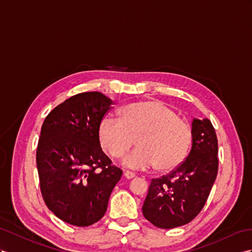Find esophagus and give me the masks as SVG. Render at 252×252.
<instances>
[{
    "mask_svg": "<svg viewBox=\"0 0 252 252\" xmlns=\"http://www.w3.org/2000/svg\"><path fill=\"white\" fill-rule=\"evenodd\" d=\"M124 177L126 178V179H133L134 177H135V173H133V172H131V171H125V173H124Z\"/></svg>",
    "mask_w": 252,
    "mask_h": 252,
    "instance_id": "esophagus-1",
    "label": "esophagus"
}]
</instances>
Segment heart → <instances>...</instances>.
Masks as SVG:
<instances>
[{
  "instance_id": "heart-1",
  "label": "heart",
  "mask_w": 252,
  "mask_h": 252,
  "mask_svg": "<svg viewBox=\"0 0 252 252\" xmlns=\"http://www.w3.org/2000/svg\"><path fill=\"white\" fill-rule=\"evenodd\" d=\"M98 138L102 149L113 158L124 156L135 138L137 147L122 159L127 168L157 165L159 170H169L188 156L191 130L162 102L140 101L122 107L120 118L105 116L99 125Z\"/></svg>"
}]
</instances>
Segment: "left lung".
<instances>
[{
  "instance_id": "left-lung-1",
  "label": "left lung",
  "mask_w": 252,
  "mask_h": 252,
  "mask_svg": "<svg viewBox=\"0 0 252 252\" xmlns=\"http://www.w3.org/2000/svg\"><path fill=\"white\" fill-rule=\"evenodd\" d=\"M191 149L166 176L152 179L143 214L156 227L172 229L190 222L208 200L218 171V141L212 122L193 118Z\"/></svg>"
}]
</instances>
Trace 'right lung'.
Listing matches in <instances>:
<instances>
[{
  "instance_id": "obj_1",
  "label": "right lung",
  "mask_w": 252,
  "mask_h": 252,
  "mask_svg": "<svg viewBox=\"0 0 252 252\" xmlns=\"http://www.w3.org/2000/svg\"><path fill=\"white\" fill-rule=\"evenodd\" d=\"M113 104L99 92L77 94L43 121L36 153L40 190L49 210L64 222L87 227L99 221L122 176L98 138Z\"/></svg>"
}]
</instances>
